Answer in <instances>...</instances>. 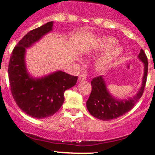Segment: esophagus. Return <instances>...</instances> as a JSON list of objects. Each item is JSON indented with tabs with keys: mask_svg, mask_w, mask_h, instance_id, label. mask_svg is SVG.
Returning <instances> with one entry per match:
<instances>
[{
	"mask_svg": "<svg viewBox=\"0 0 155 155\" xmlns=\"http://www.w3.org/2000/svg\"><path fill=\"white\" fill-rule=\"evenodd\" d=\"M87 76L85 74H81L79 76V82H82V81L86 80Z\"/></svg>",
	"mask_w": 155,
	"mask_h": 155,
	"instance_id": "1",
	"label": "esophagus"
}]
</instances>
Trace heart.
<instances>
[{
	"instance_id": "heart-1",
	"label": "heart",
	"mask_w": 155,
	"mask_h": 155,
	"mask_svg": "<svg viewBox=\"0 0 155 155\" xmlns=\"http://www.w3.org/2000/svg\"><path fill=\"white\" fill-rule=\"evenodd\" d=\"M117 43V40L113 37L105 36L101 38L97 44V48L98 50H106L113 47ZM122 52V49L119 46L114 47L109 51L105 53L98 58L96 61V65L100 70H105L107 68L114 60L117 58Z\"/></svg>"
}]
</instances>
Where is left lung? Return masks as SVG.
Segmentation results:
<instances>
[{
    "label": "left lung",
    "mask_w": 155,
    "mask_h": 155,
    "mask_svg": "<svg viewBox=\"0 0 155 155\" xmlns=\"http://www.w3.org/2000/svg\"><path fill=\"white\" fill-rule=\"evenodd\" d=\"M138 58L144 64V75L142 85L133 97L117 98L107 90L103 76H97L92 79L91 82V92L86 101V107L88 112L94 117L106 121L116 119L130 111L142 97L147 80L148 59L142 49H141Z\"/></svg>",
    "instance_id": "left-lung-1"
}]
</instances>
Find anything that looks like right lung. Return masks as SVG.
Returning <instances> with one entry per match:
<instances>
[{
    "instance_id": "add662e5",
    "label": "right lung",
    "mask_w": 155,
    "mask_h": 155,
    "mask_svg": "<svg viewBox=\"0 0 155 155\" xmlns=\"http://www.w3.org/2000/svg\"><path fill=\"white\" fill-rule=\"evenodd\" d=\"M54 22L31 30L13 50L8 67L12 95L19 108L33 118L48 117L59 110L64 101V91L77 82V76L61 70L35 78L28 73L25 61L26 48L52 31Z\"/></svg>"
}]
</instances>
